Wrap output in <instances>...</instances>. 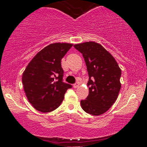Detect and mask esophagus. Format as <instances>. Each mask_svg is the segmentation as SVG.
Instances as JSON below:
<instances>
[{
  "label": "esophagus",
  "instance_id": "1",
  "mask_svg": "<svg viewBox=\"0 0 147 147\" xmlns=\"http://www.w3.org/2000/svg\"><path fill=\"white\" fill-rule=\"evenodd\" d=\"M79 82H76L75 84H73V87L75 88H77V87H79Z\"/></svg>",
  "mask_w": 147,
  "mask_h": 147
}]
</instances>
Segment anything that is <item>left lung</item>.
Returning a JSON list of instances; mask_svg holds the SVG:
<instances>
[{
	"label": "left lung",
	"mask_w": 147,
	"mask_h": 147,
	"mask_svg": "<svg viewBox=\"0 0 147 147\" xmlns=\"http://www.w3.org/2000/svg\"><path fill=\"white\" fill-rule=\"evenodd\" d=\"M74 47L83 55L89 76V94L81 101L82 109L92 115H102L112 106L119 95L121 69L114 57L99 43L86 42Z\"/></svg>",
	"instance_id": "obj_1"
}]
</instances>
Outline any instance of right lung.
<instances>
[{
  "instance_id": "right-lung-1",
  "label": "right lung",
  "mask_w": 147,
  "mask_h": 147,
  "mask_svg": "<svg viewBox=\"0 0 147 147\" xmlns=\"http://www.w3.org/2000/svg\"><path fill=\"white\" fill-rule=\"evenodd\" d=\"M72 44L55 43L35 55L23 72L22 82L27 98L37 111L49 113L61 105L72 85L63 82L61 61Z\"/></svg>"
}]
</instances>
